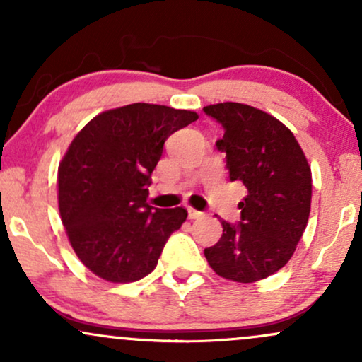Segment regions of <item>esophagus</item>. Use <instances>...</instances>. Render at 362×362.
<instances>
[{
	"label": "esophagus",
	"instance_id": "1",
	"mask_svg": "<svg viewBox=\"0 0 362 362\" xmlns=\"http://www.w3.org/2000/svg\"><path fill=\"white\" fill-rule=\"evenodd\" d=\"M189 218L190 219H201V218H204V213H201V211L189 207Z\"/></svg>",
	"mask_w": 362,
	"mask_h": 362
}]
</instances>
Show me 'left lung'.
Returning a JSON list of instances; mask_svg holds the SVG:
<instances>
[{"mask_svg":"<svg viewBox=\"0 0 362 362\" xmlns=\"http://www.w3.org/2000/svg\"><path fill=\"white\" fill-rule=\"evenodd\" d=\"M204 112L224 129L216 148L226 153L230 180L248 190L238 224L221 219V238L204 255L224 279H265L288 264L308 223L310 165L293 132L271 114L235 102Z\"/></svg>","mask_w":362,"mask_h":362,"instance_id":"obj_1","label":"left lung"}]
</instances>
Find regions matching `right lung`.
Listing matches in <instances>:
<instances>
[{"mask_svg": "<svg viewBox=\"0 0 362 362\" xmlns=\"http://www.w3.org/2000/svg\"><path fill=\"white\" fill-rule=\"evenodd\" d=\"M199 115L155 103L102 112L76 134L59 163V213L74 253L95 276L134 282L155 271L187 219L184 207L146 202L165 141Z\"/></svg>", "mask_w": 362, "mask_h": 362, "instance_id": "add662e5", "label": "right lung"}]
</instances>
